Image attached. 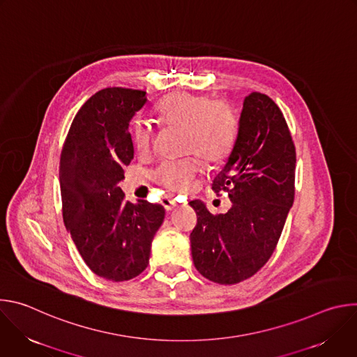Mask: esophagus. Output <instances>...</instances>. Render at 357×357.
<instances>
[{"label":"esophagus","instance_id":"obj_1","mask_svg":"<svg viewBox=\"0 0 357 357\" xmlns=\"http://www.w3.org/2000/svg\"><path fill=\"white\" fill-rule=\"evenodd\" d=\"M161 203H162V206L165 208V211L167 212H171V211H174L176 206H178V203L175 202V200H172V199H169L168 196H165V197H162V200H161Z\"/></svg>","mask_w":357,"mask_h":357}]
</instances>
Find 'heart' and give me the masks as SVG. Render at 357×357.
<instances>
[{"instance_id": "heart-1", "label": "heart", "mask_w": 357, "mask_h": 357, "mask_svg": "<svg viewBox=\"0 0 357 357\" xmlns=\"http://www.w3.org/2000/svg\"><path fill=\"white\" fill-rule=\"evenodd\" d=\"M157 116L164 126L183 130V152H193L209 164L225 161L234 148L238 119L231 105L225 100L178 91L161 101ZM131 137L135 148L145 152L152 144V128L146 121L135 120ZM200 171V161L196 157H186L179 161H162L152 171V178L172 192H183Z\"/></svg>"}]
</instances>
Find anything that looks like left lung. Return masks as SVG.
Returning <instances> with one entry per match:
<instances>
[{
  "label": "left lung",
  "mask_w": 357,
  "mask_h": 357,
  "mask_svg": "<svg viewBox=\"0 0 357 357\" xmlns=\"http://www.w3.org/2000/svg\"><path fill=\"white\" fill-rule=\"evenodd\" d=\"M295 145L280 107L263 93L244 98L238 134L225 168L212 183L231 208L212 215L192 200L197 225L190 233L196 270L231 285L256 274L271 257L295 195Z\"/></svg>",
  "instance_id": "obj_1"
}]
</instances>
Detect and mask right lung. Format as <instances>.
<instances>
[{
    "label": "right lung",
    "mask_w": 357,
    "mask_h": 357,
    "mask_svg": "<svg viewBox=\"0 0 357 357\" xmlns=\"http://www.w3.org/2000/svg\"><path fill=\"white\" fill-rule=\"evenodd\" d=\"M146 103L142 90L107 87L73 119L61 154L62 213L82 259L98 277L120 282L148 266L165 209L124 200L119 183L134 158L128 126Z\"/></svg>",
    "instance_id": "obj_1"
}]
</instances>
